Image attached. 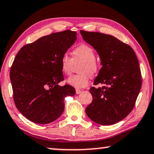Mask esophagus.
Instances as JSON below:
<instances>
[{
  "label": "esophagus",
  "mask_w": 154,
  "mask_h": 154,
  "mask_svg": "<svg viewBox=\"0 0 154 154\" xmlns=\"http://www.w3.org/2000/svg\"><path fill=\"white\" fill-rule=\"evenodd\" d=\"M81 92H82V91L80 90V89H76V90H75V93H76L77 94H79L81 93Z\"/></svg>",
  "instance_id": "34e87169"
}]
</instances>
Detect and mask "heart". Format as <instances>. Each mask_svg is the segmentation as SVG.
I'll return each mask as SVG.
<instances>
[{"instance_id":"obj_1","label":"heart","mask_w":154,"mask_h":154,"mask_svg":"<svg viewBox=\"0 0 154 154\" xmlns=\"http://www.w3.org/2000/svg\"><path fill=\"white\" fill-rule=\"evenodd\" d=\"M72 54L73 58H70L67 53L63 54L61 56V69L65 75H70L74 63L79 61L82 62L79 69L80 74L68 78L67 82L76 89L83 88L89 84L90 75L95 76L100 71V67L96 62V54L91 47L86 45L75 47Z\"/></svg>"}]
</instances>
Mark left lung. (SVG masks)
Wrapping results in <instances>:
<instances>
[{
  "mask_svg": "<svg viewBox=\"0 0 154 154\" xmlns=\"http://www.w3.org/2000/svg\"><path fill=\"white\" fill-rule=\"evenodd\" d=\"M85 41L94 47L103 67L90 88L93 97L85 112L94 122L111 125L128 116L142 85L139 63L133 49L116 38L99 32L80 30Z\"/></svg>",
  "mask_w": 154,
  "mask_h": 154,
  "instance_id": "8db88e82",
  "label": "left lung"
}]
</instances>
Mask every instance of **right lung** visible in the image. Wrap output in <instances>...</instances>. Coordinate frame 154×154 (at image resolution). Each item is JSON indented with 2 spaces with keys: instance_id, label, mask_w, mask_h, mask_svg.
I'll list each match as a JSON object with an SVG mask.
<instances>
[{
  "instance_id": "add662e5",
  "label": "right lung",
  "mask_w": 154,
  "mask_h": 154,
  "mask_svg": "<svg viewBox=\"0 0 154 154\" xmlns=\"http://www.w3.org/2000/svg\"><path fill=\"white\" fill-rule=\"evenodd\" d=\"M75 32L53 33L26 45L16 54L11 67L14 100L18 111L30 121L48 124L62 114L67 96L75 90L64 80L60 60L77 39Z\"/></svg>"
}]
</instances>
